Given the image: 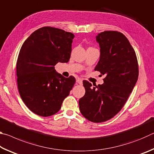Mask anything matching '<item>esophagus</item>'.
<instances>
[{
    "label": "esophagus",
    "instance_id": "34e87169",
    "mask_svg": "<svg viewBox=\"0 0 154 154\" xmlns=\"http://www.w3.org/2000/svg\"><path fill=\"white\" fill-rule=\"evenodd\" d=\"M76 82H77V83H79V84L82 85V83H83V81H82V79H80V78H77V79H76Z\"/></svg>",
    "mask_w": 154,
    "mask_h": 154
}]
</instances>
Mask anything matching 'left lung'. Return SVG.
<instances>
[{
  "mask_svg": "<svg viewBox=\"0 0 154 154\" xmlns=\"http://www.w3.org/2000/svg\"><path fill=\"white\" fill-rule=\"evenodd\" d=\"M100 58L94 71L105 75L102 85L92 86L83 81L85 93L79 99L80 112L94 123L107 121L123 107L136 85L139 67L129 41L117 31H105L96 36Z\"/></svg>",
  "mask_w": 154,
  "mask_h": 154,
  "instance_id": "8db88e82",
  "label": "left lung"
}]
</instances>
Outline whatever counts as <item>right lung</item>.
Wrapping results in <instances>:
<instances>
[{
  "mask_svg": "<svg viewBox=\"0 0 154 154\" xmlns=\"http://www.w3.org/2000/svg\"><path fill=\"white\" fill-rule=\"evenodd\" d=\"M74 37L59 28L43 27L31 34L20 49L18 90L23 102L38 116L56 113L75 85L74 77H64L54 67L58 62H69Z\"/></svg>",
  "mask_w": 154,
  "mask_h": 154,
  "instance_id": "add662e5",
  "label": "right lung"
}]
</instances>
